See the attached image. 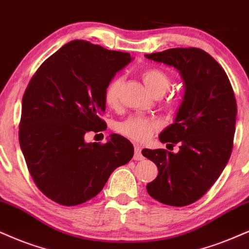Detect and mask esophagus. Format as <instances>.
<instances>
[{"mask_svg":"<svg viewBox=\"0 0 249 249\" xmlns=\"http://www.w3.org/2000/svg\"><path fill=\"white\" fill-rule=\"evenodd\" d=\"M134 148H135L134 159H135V160H142V159L144 158L143 155H142V146H141L140 144H135Z\"/></svg>","mask_w":249,"mask_h":249,"instance_id":"34e87169","label":"esophagus"}]
</instances>
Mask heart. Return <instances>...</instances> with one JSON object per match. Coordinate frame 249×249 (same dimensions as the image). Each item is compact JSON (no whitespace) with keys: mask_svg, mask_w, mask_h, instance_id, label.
<instances>
[{"mask_svg":"<svg viewBox=\"0 0 249 249\" xmlns=\"http://www.w3.org/2000/svg\"><path fill=\"white\" fill-rule=\"evenodd\" d=\"M142 78L145 87L155 97H160L171 87V78L164 70L159 68H148L142 72ZM122 78L115 77L108 83L105 89V101L110 107L119 104L120 90H121ZM158 128V124L151 119L144 116H130L124 122L119 124L118 131L128 139L144 142L149 140Z\"/></svg>","mask_w":249,"mask_h":249,"instance_id":"b5f03b06","label":"heart"}]
</instances>
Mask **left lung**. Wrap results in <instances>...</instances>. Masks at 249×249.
<instances>
[{
  "label": "left lung",
  "instance_id": "obj_1",
  "mask_svg": "<svg viewBox=\"0 0 249 249\" xmlns=\"http://www.w3.org/2000/svg\"><path fill=\"white\" fill-rule=\"evenodd\" d=\"M145 57L174 67L185 85L174 124L159 135L161 143H179V152L142 150L158 167L146 190L160 203L185 207L201 198L228 164L237 118L234 92L222 66L199 48H171Z\"/></svg>",
  "mask_w": 249,
  "mask_h": 249
}]
</instances>
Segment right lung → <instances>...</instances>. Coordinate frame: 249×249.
<instances>
[{
    "mask_svg": "<svg viewBox=\"0 0 249 249\" xmlns=\"http://www.w3.org/2000/svg\"><path fill=\"white\" fill-rule=\"evenodd\" d=\"M131 60L129 53L73 40L31 78L21 104L19 144L33 181L52 201L84 203L133 158V144L118 134L105 144L84 141L89 131L104 129L105 89Z\"/></svg>",
    "mask_w": 249,
    "mask_h": 249,
    "instance_id": "obj_1",
    "label": "right lung"
}]
</instances>
